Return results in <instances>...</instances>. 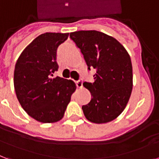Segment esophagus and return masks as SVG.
Segmentation results:
<instances>
[{
  "mask_svg": "<svg viewBox=\"0 0 159 159\" xmlns=\"http://www.w3.org/2000/svg\"><path fill=\"white\" fill-rule=\"evenodd\" d=\"M75 84H76V86H77V88L81 89L82 87H83V81L81 80H78V81H76Z\"/></svg>",
  "mask_w": 159,
  "mask_h": 159,
  "instance_id": "obj_1",
  "label": "esophagus"
}]
</instances>
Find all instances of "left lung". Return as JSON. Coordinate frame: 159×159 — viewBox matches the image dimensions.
<instances>
[{
    "label": "left lung",
    "mask_w": 159,
    "mask_h": 159,
    "mask_svg": "<svg viewBox=\"0 0 159 159\" xmlns=\"http://www.w3.org/2000/svg\"><path fill=\"white\" fill-rule=\"evenodd\" d=\"M70 37L80 49L88 70L94 69V82L83 85L91 93V100L83 105L89 121L105 124L124 111L133 89L131 59L125 48L112 36L97 30L71 32Z\"/></svg>",
    "instance_id": "1"
}]
</instances>
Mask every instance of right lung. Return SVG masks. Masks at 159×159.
Wrapping results in <instances>:
<instances>
[{"label":"right lung","instance_id":"add662e5","mask_svg":"<svg viewBox=\"0 0 159 159\" xmlns=\"http://www.w3.org/2000/svg\"><path fill=\"white\" fill-rule=\"evenodd\" d=\"M69 33L41 34L27 45L18 58L14 71L16 97L24 110L41 123L62 119L76 86L72 80L55 77L57 49Z\"/></svg>","mask_w":159,"mask_h":159}]
</instances>
